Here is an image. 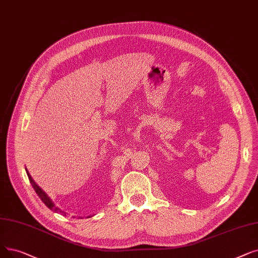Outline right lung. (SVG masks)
<instances>
[{"instance_id":"1","label":"right lung","mask_w":258,"mask_h":258,"mask_svg":"<svg viewBox=\"0 0 258 258\" xmlns=\"http://www.w3.org/2000/svg\"><path fill=\"white\" fill-rule=\"evenodd\" d=\"M25 170H26L28 179H29V181H30V183H31V185H32V187H33V189H35L36 193L38 194V196L41 198V200L43 201V203L45 204V206H46L48 209H50L51 211H53V212H55V213H61V214H62L63 216H66V213L63 212V211H61L58 207H55V205L52 203V200L50 199V197H48V195H47L45 192H44L43 189L35 182V180H33V179L31 178V176H30V174L28 173L27 169H25Z\"/></svg>"}]
</instances>
